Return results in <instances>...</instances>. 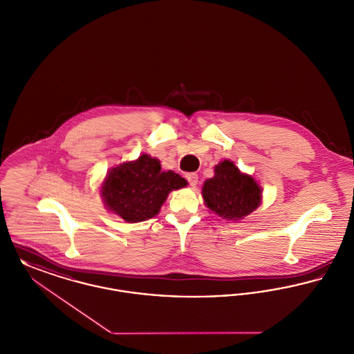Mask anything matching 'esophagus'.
Wrapping results in <instances>:
<instances>
[{
  "mask_svg": "<svg viewBox=\"0 0 354 354\" xmlns=\"http://www.w3.org/2000/svg\"><path fill=\"white\" fill-rule=\"evenodd\" d=\"M186 179H187L188 183H189V186H192V187H196V185H198V175H196L195 172H189V174H186Z\"/></svg>",
  "mask_w": 354,
  "mask_h": 354,
  "instance_id": "1",
  "label": "esophagus"
}]
</instances>
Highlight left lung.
Listing matches in <instances>:
<instances>
[{
	"label": "left lung",
	"mask_w": 354,
	"mask_h": 354,
	"mask_svg": "<svg viewBox=\"0 0 354 354\" xmlns=\"http://www.w3.org/2000/svg\"><path fill=\"white\" fill-rule=\"evenodd\" d=\"M205 205L226 221H239L262 203V188L230 160L215 166L214 176L202 188Z\"/></svg>",
	"instance_id": "8db88e82"
}]
</instances>
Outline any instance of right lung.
<instances>
[{
	"label": "right lung",
	"instance_id": "1",
	"mask_svg": "<svg viewBox=\"0 0 354 354\" xmlns=\"http://www.w3.org/2000/svg\"><path fill=\"white\" fill-rule=\"evenodd\" d=\"M186 186L185 178L171 169L162 171L160 162L145 153L111 168L102 196L106 209L128 223H136L155 216L172 189Z\"/></svg>",
	"mask_w": 354,
	"mask_h": 354
}]
</instances>
